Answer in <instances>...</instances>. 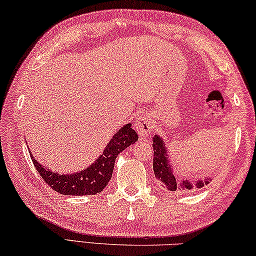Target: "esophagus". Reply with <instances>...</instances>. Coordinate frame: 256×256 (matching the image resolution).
<instances>
[{
    "instance_id": "34e87169",
    "label": "esophagus",
    "mask_w": 256,
    "mask_h": 256,
    "mask_svg": "<svg viewBox=\"0 0 256 256\" xmlns=\"http://www.w3.org/2000/svg\"><path fill=\"white\" fill-rule=\"evenodd\" d=\"M135 128L140 136H148L153 129V120L150 116H142L135 122Z\"/></svg>"
}]
</instances>
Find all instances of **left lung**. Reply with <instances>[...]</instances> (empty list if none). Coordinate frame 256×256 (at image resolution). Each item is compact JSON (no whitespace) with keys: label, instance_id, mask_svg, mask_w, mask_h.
Instances as JSON below:
<instances>
[{"label":"left lung","instance_id":"8db88e82","mask_svg":"<svg viewBox=\"0 0 256 256\" xmlns=\"http://www.w3.org/2000/svg\"><path fill=\"white\" fill-rule=\"evenodd\" d=\"M153 168L155 176L160 181V184L168 191H189L194 188H204L212 181V178H204L194 182L176 178V173L173 171L172 164L170 163V155L168 154V148L165 146L163 138L155 135L153 137Z\"/></svg>","mask_w":256,"mask_h":256}]
</instances>
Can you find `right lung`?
I'll return each instance as SVG.
<instances>
[{
  "mask_svg": "<svg viewBox=\"0 0 256 256\" xmlns=\"http://www.w3.org/2000/svg\"><path fill=\"white\" fill-rule=\"evenodd\" d=\"M137 140L138 135L132 128V124H124L111 138L109 144L96 162L88 168L73 174L52 172L38 163L32 155L30 154V156L44 181L58 194L64 196L96 194L104 189L111 180L116 156L128 146L135 144Z\"/></svg>",
  "mask_w": 256,
  "mask_h": 256,
  "instance_id": "right-lung-1",
  "label": "right lung"
}]
</instances>
